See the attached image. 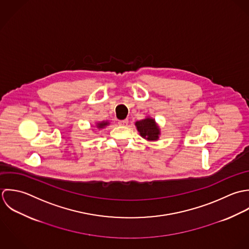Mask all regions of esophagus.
I'll return each mask as SVG.
<instances>
[{"mask_svg":"<svg viewBox=\"0 0 249 249\" xmlns=\"http://www.w3.org/2000/svg\"><path fill=\"white\" fill-rule=\"evenodd\" d=\"M128 122H129V121H128V119L119 120V121H118V125H119V126H124V127H125V126H127V125H128Z\"/></svg>","mask_w":249,"mask_h":249,"instance_id":"esophagus-1","label":"esophagus"}]
</instances>
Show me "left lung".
<instances>
[{
  "mask_svg": "<svg viewBox=\"0 0 249 249\" xmlns=\"http://www.w3.org/2000/svg\"><path fill=\"white\" fill-rule=\"evenodd\" d=\"M136 127L140 132V135L147 141H158L160 135V128L157 125L155 119L146 117L145 119L136 122Z\"/></svg>",
  "mask_w": 249,
  "mask_h": 249,
  "instance_id": "obj_1",
  "label": "left lung"
}]
</instances>
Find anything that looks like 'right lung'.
I'll use <instances>...</instances> for the list:
<instances>
[{
  "label": "right lung",
  "mask_w": 249,
  "mask_h": 249,
  "mask_svg": "<svg viewBox=\"0 0 249 249\" xmlns=\"http://www.w3.org/2000/svg\"><path fill=\"white\" fill-rule=\"evenodd\" d=\"M109 123L107 122V121H102V122H99V123H97V125H96V127L98 128V129H103V128H105L106 126H107Z\"/></svg>",
  "instance_id": "right-lung-1"
}]
</instances>
